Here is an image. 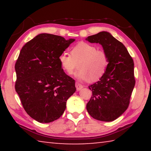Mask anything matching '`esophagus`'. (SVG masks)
<instances>
[{"mask_svg":"<svg viewBox=\"0 0 151 151\" xmlns=\"http://www.w3.org/2000/svg\"><path fill=\"white\" fill-rule=\"evenodd\" d=\"M75 86H76V90H77L78 91H81V89L83 88V86L82 85H81V84L79 83H75Z\"/></svg>","mask_w":151,"mask_h":151,"instance_id":"1","label":"esophagus"}]
</instances>
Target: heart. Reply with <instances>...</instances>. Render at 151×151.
I'll list each match as a JSON object with an SVG mask.
<instances>
[{"label": "heart", "mask_w": 151, "mask_h": 151, "mask_svg": "<svg viewBox=\"0 0 151 151\" xmlns=\"http://www.w3.org/2000/svg\"><path fill=\"white\" fill-rule=\"evenodd\" d=\"M61 67L71 75L78 63L75 76L80 81H96L103 77L109 65V58L103 50L87 42H81L70 50V55L63 52L58 57Z\"/></svg>", "instance_id": "b5f03b06"}]
</instances>
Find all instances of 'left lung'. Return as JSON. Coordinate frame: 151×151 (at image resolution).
<instances>
[{
  "label": "left lung",
  "mask_w": 151,
  "mask_h": 151,
  "mask_svg": "<svg viewBox=\"0 0 151 151\" xmlns=\"http://www.w3.org/2000/svg\"><path fill=\"white\" fill-rule=\"evenodd\" d=\"M85 40L101 45L109 58L104 76L88 86L93 96L86 110L96 120L113 121L129 106L135 85L133 60L124 45L109 32H100Z\"/></svg>",
  "instance_id": "left-lung-1"
}]
</instances>
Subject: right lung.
<instances>
[{
    "instance_id": "1",
    "label": "right lung",
    "mask_w": 151,
    "mask_h": 151,
    "mask_svg": "<svg viewBox=\"0 0 151 151\" xmlns=\"http://www.w3.org/2000/svg\"><path fill=\"white\" fill-rule=\"evenodd\" d=\"M75 39L42 33L27 42L15 64V90L25 111L41 123L59 119L75 81L66 75L58 57Z\"/></svg>"
}]
</instances>
